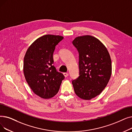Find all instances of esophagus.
Listing matches in <instances>:
<instances>
[{
  "label": "esophagus",
  "instance_id": "esophagus-1",
  "mask_svg": "<svg viewBox=\"0 0 132 132\" xmlns=\"http://www.w3.org/2000/svg\"><path fill=\"white\" fill-rule=\"evenodd\" d=\"M63 74L65 77H67L68 76V74L67 73H63Z\"/></svg>",
  "mask_w": 132,
  "mask_h": 132
}]
</instances>
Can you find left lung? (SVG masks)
<instances>
[{"mask_svg":"<svg viewBox=\"0 0 132 132\" xmlns=\"http://www.w3.org/2000/svg\"><path fill=\"white\" fill-rule=\"evenodd\" d=\"M79 53V77L72 81L75 93L88 100L99 95L112 74V61L107 48L98 39L86 35L73 40Z\"/></svg>","mask_w":132,"mask_h":132,"instance_id":"obj_1","label":"left lung"}]
</instances>
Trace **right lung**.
Wrapping results in <instances>:
<instances>
[{
  "label": "right lung",
  "mask_w": 132,
  "mask_h": 132,
  "mask_svg": "<svg viewBox=\"0 0 132 132\" xmlns=\"http://www.w3.org/2000/svg\"><path fill=\"white\" fill-rule=\"evenodd\" d=\"M64 38L47 34L36 39L27 50L24 59L23 72L29 86L40 98L47 99L55 96L64 76L53 65L55 46Z\"/></svg>",
  "instance_id": "add662e5"
}]
</instances>
